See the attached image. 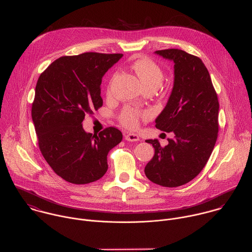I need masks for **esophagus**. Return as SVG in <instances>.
<instances>
[{"instance_id": "obj_1", "label": "esophagus", "mask_w": 252, "mask_h": 252, "mask_svg": "<svg viewBox=\"0 0 252 252\" xmlns=\"http://www.w3.org/2000/svg\"><path fill=\"white\" fill-rule=\"evenodd\" d=\"M125 138L127 141H138L139 140V136L135 133H126Z\"/></svg>"}]
</instances>
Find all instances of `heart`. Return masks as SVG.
I'll return each mask as SVG.
<instances>
[{
	"instance_id": "heart-1",
	"label": "heart",
	"mask_w": 252,
	"mask_h": 252,
	"mask_svg": "<svg viewBox=\"0 0 252 252\" xmlns=\"http://www.w3.org/2000/svg\"><path fill=\"white\" fill-rule=\"evenodd\" d=\"M132 67L142 87L156 86L158 88L160 86L163 79L162 70L160 66L151 59L146 57L139 58L133 63ZM139 117L140 114H138L136 111L126 109L122 114V124L127 128H135L138 126Z\"/></svg>"
}]
</instances>
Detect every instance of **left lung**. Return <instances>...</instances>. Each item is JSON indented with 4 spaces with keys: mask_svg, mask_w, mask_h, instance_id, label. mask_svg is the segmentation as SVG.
<instances>
[{
    "mask_svg": "<svg viewBox=\"0 0 252 252\" xmlns=\"http://www.w3.org/2000/svg\"><path fill=\"white\" fill-rule=\"evenodd\" d=\"M156 55L173 62V87L157 128L173 132L162 148L147 139L155 156L145 167L151 182L165 188L181 187L193 179L206 164L219 132L220 103L208 70L202 61L185 51L168 49Z\"/></svg>",
    "mask_w": 252,
    "mask_h": 252,
    "instance_id": "8db88e82",
    "label": "left lung"
}]
</instances>
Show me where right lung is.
Here are the masks:
<instances>
[{
    "instance_id": "right-lung-1",
    "label": "right lung",
    "mask_w": 252,
    "mask_h": 252,
    "mask_svg": "<svg viewBox=\"0 0 252 252\" xmlns=\"http://www.w3.org/2000/svg\"><path fill=\"white\" fill-rule=\"evenodd\" d=\"M123 54L85 53L52 63L35 86L32 119L47 162L64 181L86 185L106 172L107 155L123 139L116 127L87 132L83 121L102 105L101 79Z\"/></svg>"
}]
</instances>
